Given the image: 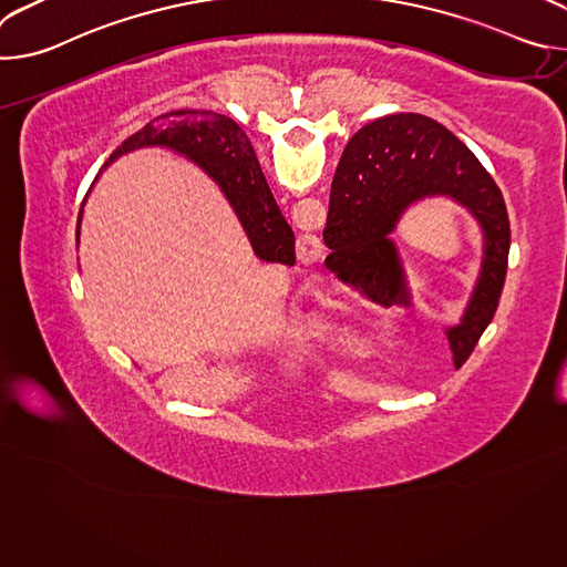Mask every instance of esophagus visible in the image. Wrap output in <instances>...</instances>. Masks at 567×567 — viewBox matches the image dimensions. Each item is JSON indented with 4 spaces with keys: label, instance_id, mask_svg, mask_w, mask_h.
Returning <instances> with one entry per match:
<instances>
[{
    "label": "esophagus",
    "instance_id": "34e87169",
    "mask_svg": "<svg viewBox=\"0 0 567 567\" xmlns=\"http://www.w3.org/2000/svg\"><path fill=\"white\" fill-rule=\"evenodd\" d=\"M322 256V241L316 235H307L298 241V260L302 265H313Z\"/></svg>",
    "mask_w": 567,
    "mask_h": 567
}]
</instances>
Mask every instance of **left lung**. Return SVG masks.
Listing matches in <instances>:
<instances>
[{"label":"left lung","instance_id":"8db88e82","mask_svg":"<svg viewBox=\"0 0 567 567\" xmlns=\"http://www.w3.org/2000/svg\"><path fill=\"white\" fill-rule=\"evenodd\" d=\"M435 195L464 206L484 235L482 269L462 326L446 332L460 368L496 313L512 233L494 177L444 125L422 114H394L368 123L350 138L332 179L322 230L330 249L326 267L372 302L409 305L390 233L411 204Z\"/></svg>","mask_w":567,"mask_h":567}]
</instances>
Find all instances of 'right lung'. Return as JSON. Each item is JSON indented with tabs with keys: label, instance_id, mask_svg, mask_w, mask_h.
Wrapping results in <instances>:
<instances>
[{
	"label": "right lung",
	"instance_id": "1",
	"mask_svg": "<svg viewBox=\"0 0 567 567\" xmlns=\"http://www.w3.org/2000/svg\"><path fill=\"white\" fill-rule=\"evenodd\" d=\"M143 145H164L195 161L219 184L241 226H245L256 256L267 262L293 267V230L267 186L249 136L233 118L206 110H177L161 114L125 138L107 164ZM80 217H83V208L78 215L75 245L80 241Z\"/></svg>",
	"mask_w": 567,
	"mask_h": 567
}]
</instances>
